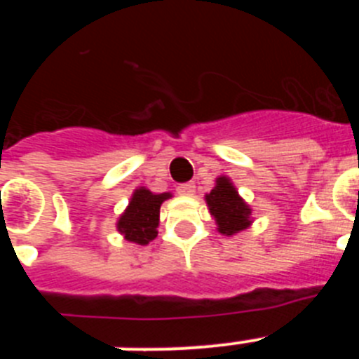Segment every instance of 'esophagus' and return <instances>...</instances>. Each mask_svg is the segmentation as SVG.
Instances as JSON below:
<instances>
[{"mask_svg": "<svg viewBox=\"0 0 359 359\" xmlns=\"http://www.w3.org/2000/svg\"><path fill=\"white\" fill-rule=\"evenodd\" d=\"M196 192V185L194 183H183V185L177 187V194L182 196H192Z\"/></svg>", "mask_w": 359, "mask_h": 359, "instance_id": "34e87169", "label": "esophagus"}]
</instances>
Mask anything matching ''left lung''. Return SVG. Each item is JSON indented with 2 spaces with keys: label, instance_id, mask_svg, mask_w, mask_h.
Segmentation results:
<instances>
[{
  "label": "left lung",
  "instance_id": "1",
  "mask_svg": "<svg viewBox=\"0 0 359 359\" xmlns=\"http://www.w3.org/2000/svg\"><path fill=\"white\" fill-rule=\"evenodd\" d=\"M217 185L207 194L208 208L212 217L215 219L217 230L224 236H233L237 231L250 226V207L237 194L236 187L231 185L228 177H219Z\"/></svg>",
  "mask_w": 359,
  "mask_h": 359
}]
</instances>
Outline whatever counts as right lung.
<instances>
[{"mask_svg":"<svg viewBox=\"0 0 359 359\" xmlns=\"http://www.w3.org/2000/svg\"><path fill=\"white\" fill-rule=\"evenodd\" d=\"M169 192L152 194L147 189H138L133 194L129 207L118 219V231L123 237L136 244H149L158 236V217L160 207L165 199H169Z\"/></svg>","mask_w":359,"mask_h":359,"instance_id":"right-lung-1","label":"right lung"}]
</instances>
